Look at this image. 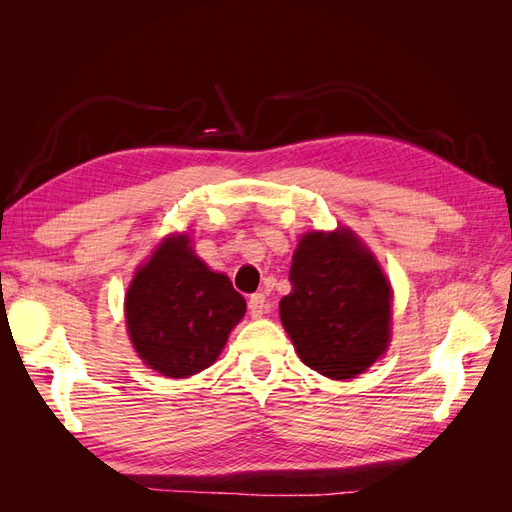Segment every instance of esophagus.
I'll return each instance as SVG.
<instances>
[{
    "instance_id": "esophagus-1",
    "label": "esophagus",
    "mask_w": 512,
    "mask_h": 512,
    "mask_svg": "<svg viewBox=\"0 0 512 512\" xmlns=\"http://www.w3.org/2000/svg\"><path fill=\"white\" fill-rule=\"evenodd\" d=\"M247 307H250L252 318H260L267 312V297L262 292H256V294H252L250 301H247Z\"/></svg>"
}]
</instances>
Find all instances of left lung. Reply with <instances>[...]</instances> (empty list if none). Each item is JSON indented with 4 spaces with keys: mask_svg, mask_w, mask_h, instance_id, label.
Masks as SVG:
<instances>
[{
    "mask_svg": "<svg viewBox=\"0 0 512 512\" xmlns=\"http://www.w3.org/2000/svg\"><path fill=\"white\" fill-rule=\"evenodd\" d=\"M280 318L301 361L333 380L356 378L391 342V284L348 228L305 232L292 256Z\"/></svg>",
    "mask_w": 512,
    "mask_h": 512,
    "instance_id": "1",
    "label": "left lung"
}]
</instances>
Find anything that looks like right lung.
Segmentation results:
<instances>
[{
    "label": "right lung",
    "mask_w": 512,
    "mask_h": 512,
    "mask_svg": "<svg viewBox=\"0 0 512 512\" xmlns=\"http://www.w3.org/2000/svg\"><path fill=\"white\" fill-rule=\"evenodd\" d=\"M245 309L228 277L194 254L188 235L166 237L126 294L132 346L166 378H188L213 365Z\"/></svg>",
    "instance_id": "1"
}]
</instances>
